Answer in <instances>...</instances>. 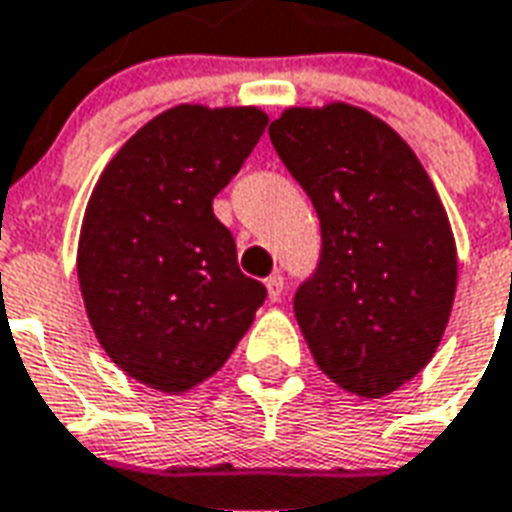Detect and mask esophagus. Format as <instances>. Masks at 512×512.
<instances>
[{"label": "esophagus", "mask_w": 512, "mask_h": 512, "mask_svg": "<svg viewBox=\"0 0 512 512\" xmlns=\"http://www.w3.org/2000/svg\"><path fill=\"white\" fill-rule=\"evenodd\" d=\"M266 287H268V298H271V301H282V293H285V279H282V274L268 276Z\"/></svg>", "instance_id": "obj_1"}]
</instances>
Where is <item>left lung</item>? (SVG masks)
I'll return each mask as SVG.
<instances>
[{
	"label": "left lung",
	"instance_id": "obj_1",
	"mask_svg": "<svg viewBox=\"0 0 512 512\" xmlns=\"http://www.w3.org/2000/svg\"><path fill=\"white\" fill-rule=\"evenodd\" d=\"M268 135L323 236L295 320L323 374L380 399L442 342L458 274L448 214L399 132L355 105L287 108Z\"/></svg>",
	"mask_w": 512,
	"mask_h": 512
}]
</instances>
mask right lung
Segmentation results:
<instances>
[{
  "label": "right lung",
  "instance_id": "add662e5",
  "mask_svg": "<svg viewBox=\"0 0 512 512\" xmlns=\"http://www.w3.org/2000/svg\"><path fill=\"white\" fill-rule=\"evenodd\" d=\"M266 124L260 108L176 105L102 170L83 217L78 282L102 350L132 380L165 393L208 380L266 301L214 217L219 189Z\"/></svg>",
  "mask_w": 512,
  "mask_h": 512
}]
</instances>
